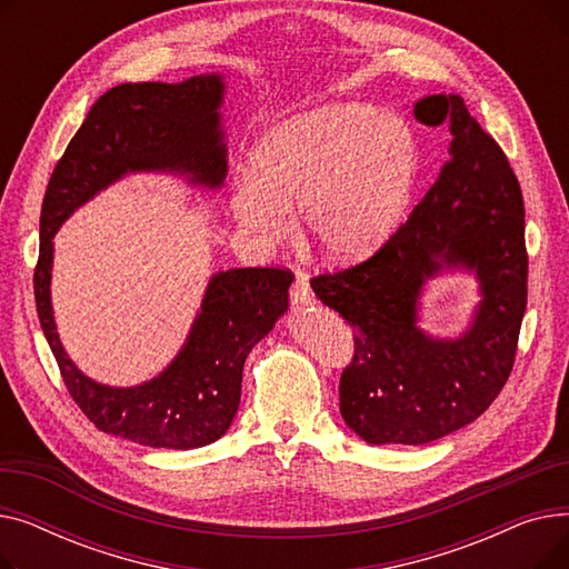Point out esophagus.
Returning <instances> with one entry per match:
<instances>
[{"label":"esophagus","instance_id":"obj_1","mask_svg":"<svg viewBox=\"0 0 569 569\" xmlns=\"http://www.w3.org/2000/svg\"><path fill=\"white\" fill-rule=\"evenodd\" d=\"M290 300H292L295 307H311V305H316V297L311 292V286H309L307 277H297L295 279V286L290 290Z\"/></svg>","mask_w":569,"mask_h":569}]
</instances>
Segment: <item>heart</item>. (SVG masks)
I'll use <instances>...</instances> for the list:
<instances>
[{
  "label": "heart",
  "instance_id": "1",
  "mask_svg": "<svg viewBox=\"0 0 569 569\" xmlns=\"http://www.w3.org/2000/svg\"><path fill=\"white\" fill-rule=\"evenodd\" d=\"M420 152L406 119L365 103H330L269 127L237 179L230 214L262 251L302 232L332 264L373 256L395 232L412 196Z\"/></svg>",
  "mask_w": 569,
  "mask_h": 569
}]
</instances>
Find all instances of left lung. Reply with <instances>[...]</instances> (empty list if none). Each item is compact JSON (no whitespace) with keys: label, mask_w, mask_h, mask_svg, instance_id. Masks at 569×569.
<instances>
[{"label":"left lung","mask_w":569,"mask_h":569,"mask_svg":"<svg viewBox=\"0 0 569 569\" xmlns=\"http://www.w3.org/2000/svg\"><path fill=\"white\" fill-rule=\"evenodd\" d=\"M422 124H450V161L410 219L369 260L311 281L355 330L341 417L369 445H425L475 422L510 378L528 297L523 196L498 142L459 94L415 103ZM461 271L481 302L467 330L419 325L426 283Z\"/></svg>","instance_id":"left-lung-1"}]
</instances>
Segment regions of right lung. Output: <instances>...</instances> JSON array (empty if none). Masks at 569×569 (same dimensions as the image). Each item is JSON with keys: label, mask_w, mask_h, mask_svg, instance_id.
Listing matches in <instances>:
<instances>
[{"label": "right lung", "mask_w": 569, "mask_h": 569, "mask_svg": "<svg viewBox=\"0 0 569 569\" xmlns=\"http://www.w3.org/2000/svg\"><path fill=\"white\" fill-rule=\"evenodd\" d=\"M223 97L221 73L108 89L54 166L41 207L37 311L69 395L97 429L147 447L196 450L230 429L247 357L288 311L292 274L274 267L212 274L172 362L140 385L114 387L82 373L57 335L52 237L76 209L127 174H174L189 187L219 191L228 170Z\"/></svg>", "instance_id": "right-lung-1"}]
</instances>
